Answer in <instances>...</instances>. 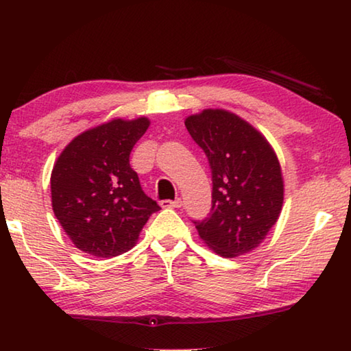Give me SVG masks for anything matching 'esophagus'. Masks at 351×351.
Segmentation results:
<instances>
[{"instance_id": "obj_1", "label": "esophagus", "mask_w": 351, "mask_h": 351, "mask_svg": "<svg viewBox=\"0 0 351 351\" xmlns=\"http://www.w3.org/2000/svg\"><path fill=\"white\" fill-rule=\"evenodd\" d=\"M161 206L162 207H181L182 206V201L180 199V198H176V199H164V201H161Z\"/></svg>"}]
</instances>
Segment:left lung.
Listing matches in <instances>:
<instances>
[{
  "label": "left lung",
  "mask_w": 351,
  "mask_h": 351,
  "mask_svg": "<svg viewBox=\"0 0 351 351\" xmlns=\"http://www.w3.org/2000/svg\"><path fill=\"white\" fill-rule=\"evenodd\" d=\"M186 128L212 173L210 213L193 221L201 240L226 258L251 252L282 210L283 178L274 150L263 134L226 110L189 116Z\"/></svg>",
  "instance_id": "8db88e82"
}]
</instances>
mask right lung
I'll return each mask as SVG.
<instances>
[{
    "mask_svg": "<svg viewBox=\"0 0 351 351\" xmlns=\"http://www.w3.org/2000/svg\"><path fill=\"white\" fill-rule=\"evenodd\" d=\"M150 121L114 119L74 138L51 175L52 209L75 247L99 258L127 252L161 207L141 187L130 153Z\"/></svg>",
    "mask_w": 351,
    "mask_h": 351,
    "instance_id": "obj_1",
    "label": "right lung"
}]
</instances>
